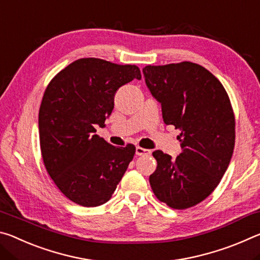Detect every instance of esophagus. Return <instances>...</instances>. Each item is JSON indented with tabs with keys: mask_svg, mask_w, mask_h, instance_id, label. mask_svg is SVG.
<instances>
[{
	"mask_svg": "<svg viewBox=\"0 0 260 260\" xmlns=\"http://www.w3.org/2000/svg\"><path fill=\"white\" fill-rule=\"evenodd\" d=\"M135 152L138 156H148L151 153L150 150H148V149H144V148H141V147H136Z\"/></svg>",
	"mask_w": 260,
	"mask_h": 260,
	"instance_id": "34e87169",
	"label": "esophagus"
}]
</instances>
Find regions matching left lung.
<instances>
[{
	"label": "left lung",
	"instance_id": "left-lung-1",
	"mask_svg": "<svg viewBox=\"0 0 260 260\" xmlns=\"http://www.w3.org/2000/svg\"><path fill=\"white\" fill-rule=\"evenodd\" d=\"M146 83L161 104L166 125L180 129L182 151L172 157L152 152L157 169L149 182L170 208L201 203L225 174L235 146V116L225 88L205 68L191 61L148 65Z\"/></svg>",
	"mask_w": 260,
	"mask_h": 260
}]
</instances>
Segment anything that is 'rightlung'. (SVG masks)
<instances>
[{"label":"right lung","mask_w":260,"mask_h":260,"mask_svg":"<svg viewBox=\"0 0 260 260\" xmlns=\"http://www.w3.org/2000/svg\"><path fill=\"white\" fill-rule=\"evenodd\" d=\"M141 79L136 65L80 58L51 79L39 111L43 162L59 190L76 204L94 208L111 199L135 153L94 134L113 110L121 86Z\"/></svg>","instance_id":"add662e5"}]
</instances>
